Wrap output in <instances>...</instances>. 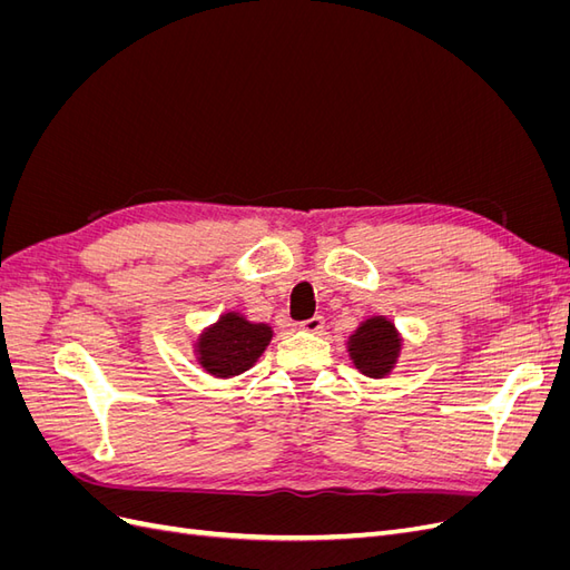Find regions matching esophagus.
Segmentation results:
<instances>
[{"label": "esophagus", "instance_id": "34e87169", "mask_svg": "<svg viewBox=\"0 0 570 570\" xmlns=\"http://www.w3.org/2000/svg\"><path fill=\"white\" fill-rule=\"evenodd\" d=\"M299 327H302L304 333L321 335V333H323V327H325V321H323V316H314V318H308V321L299 323Z\"/></svg>", "mask_w": 570, "mask_h": 570}]
</instances>
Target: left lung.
Instances as JSON below:
<instances>
[{"label":"left lung","mask_w":570,"mask_h":570,"mask_svg":"<svg viewBox=\"0 0 570 570\" xmlns=\"http://www.w3.org/2000/svg\"><path fill=\"white\" fill-rule=\"evenodd\" d=\"M352 364L368 377H385L394 371L402 354V333L385 316H371L358 323L347 340Z\"/></svg>","instance_id":"left-lung-1"}]
</instances>
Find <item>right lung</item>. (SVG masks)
<instances>
[{
	"mask_svg": "<svg viewBox=\"0 0 570 570\" xmlns=\"http://www.w3.org/2000/svg\"><path fill=\"white\" fill-rule=\"evenodd\" d=\"M271 337V325L252 323L239 312H228L204 327L195 342V356L206 373L226 381L249 371L266 352Z\"/></svg>",
	"mask_w": 570,
	"mask_h": 570,
	"instance_id": "add662e5",
	"label": "right lung"
}]
</instances>
